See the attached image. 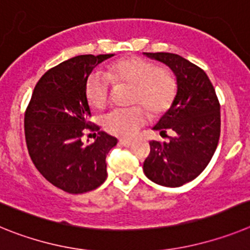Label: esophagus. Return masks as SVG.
Here are the masks:
<instances>
[{
    "mask_svg": "<svg viewBox=\"0 0 250 250\" xmlns=\"http://www.w3.org/2000/svg\"><path fill=\"white\" fill-rule=\"evenodd\" d=\"M132 141L131 140H123V138H121V140H119V145H122V146H125V147H129L132 145Z\"/></svg>",
    "mask_w": 250,
    "mask_h": 250,
    "instance_id": "obj_1",
    "label": "esophagus"
}]
</instances>
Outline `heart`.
Returning a JSON list of instances; mask_svg holds the SVG:
<instances>
[{"instance_id": "obj_1", "label": "heart", "mask_w": 250, "mask_h": 250, "mask_svg": "<svg viewBox=\"0 0 250 250\" xmlns=\"http://www.w3.org/2000/svg\"><path fill=\"white\" fill-rule=\"evenodd\" d=\"M112 83L132 86L129 103L139 104L113 109L103 117L104 129L118 137H132L146 125L148 114L145 107L153 114H162L170 109L176 98L177 82L172 71L138 56L118 60L108 68L107 74L99 70L89 74L85 95L92 107L97 109L105 107Z\"/></svg>"}]
</instances>
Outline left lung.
Returning a JSON list of instances; mask_svg holds the SVG:
<instances>
[{
    "instance_id": "left-lung-1",
    "label": "left lung",
    "mask_w": 250,
    "mask_h": 250,
    "mask_svg": "<svg viewBox=\"0 0 250 250\" xmlns=\"http://www.w3.org/2000/svg\"><path fill=\"white\" fill-rule=\"evenodd\" d=\"M175 73L176 98L155 131L172 137L151 141L145 175L167 188H179L196 179L209 165L220 137V103L209 77L197 65L171 53H145Z\"/></svg>"
}]
</instances>
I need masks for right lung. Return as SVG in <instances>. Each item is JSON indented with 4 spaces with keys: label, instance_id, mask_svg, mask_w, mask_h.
I'll list each match as a JSON object with an SVG mask.
<instances>
[{
    "label": "right lung",
    "instance_id": "1",
    "mask_svg": "<svg viewBox=\"0 0 250 250\" xmlns=\"http://www.w3.org/2000/svg\"><path fill=\"white\" fill-rule=\"evenodd\" d=\"M79 55L49 69L40 78L25 112V138L39 172L69 194H84L107 179L108 152L117 138L98 132L94 143L84 146L85 131H98L85 95V80L93 69L109 59Z\"/></svg>",
    "mask_w": 250,
    "mask_h": 250
}]
</instances>
